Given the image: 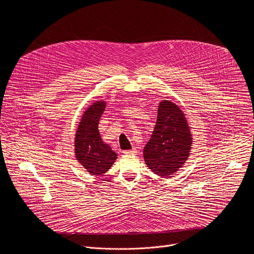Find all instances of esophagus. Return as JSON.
<instances>
[{
    "instance_id": "34e87169",
    "label": "esophagus",
    "mask_w": 254,
    "mask_h": 254,
    "mask_svg": "<svg viewBox=\"0 0 254 254\" xmlns=\"http://www.w3.org/2000/svg\"><path fill=\"white\" fill-rule=\"evenodd\" d=\"M125 155H135L136 154V149H132V150H128V151H124L123 152Z\"/></svg>"
}]
</instances>
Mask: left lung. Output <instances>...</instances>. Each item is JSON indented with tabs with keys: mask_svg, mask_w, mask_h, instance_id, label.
<instances>
[{
	"mask_svg": "<svg viewBox=\"0 0 254 254\" xmlns=\"http://www.w3.org/2000/svg\"><path fill=\"white\" fill-rule=\"evenodd\" d=\"M192 137L185 115L175 103H160L153 134L143 149L146 165L158 176L169 177L189 157Z\"/></svg>",
	"mask_w": 254,
	"mask_h": 254,
	"instance_id": "8db88e82",
	"label": "left lung"
}]
</instances>
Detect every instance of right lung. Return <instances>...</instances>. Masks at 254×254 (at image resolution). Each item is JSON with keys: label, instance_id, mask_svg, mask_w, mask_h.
<instances>
[{"label": "right lung", "instance_id": "add662e5", "mask_svg": "<svg viewBox=\"0 0 254 254\" xmlns=\"http://www.w3.org/2000/svg\"><path fill=\"white\" fill-rule=\"evenodd\" d=\"M105 108V102L97 101L90 105L79 123L75 134V157L92 175H102L114 165L118 155L103 143L98 123Z\"/></svg>", "mask_w": 254, "mask_h": 254}]
</instances>
